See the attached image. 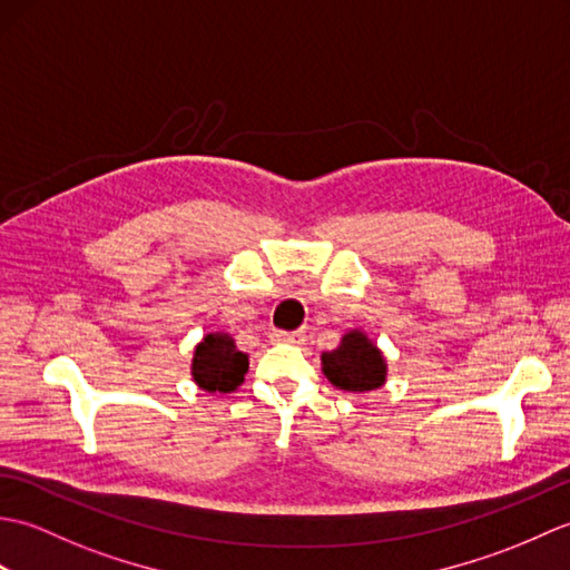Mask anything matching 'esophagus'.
I'll list each match as a JSON object with an SVG mask.
<instances>
[{
  "label": "esophagus",
  "mask_w": 570,
  "mask_h": 570,
  "mask_svg": "<svg viewBox=\"0 0 570 570\" xmlns=\"http://www.w3.org/2000/svg\"><path fill=\"white\" fill-rule=\"evenodd\" d=\"M269 337H272V343H296V341H301V335L298 331L296 333H288V331H272L269 333Z\"/></svg>",
  "instance_id": "esophagus-1"
}]
</instances>
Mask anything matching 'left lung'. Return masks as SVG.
I'll return each instance as SVG.
<instances>
[{"label":"left lung","mask_w":570,"mask_h":570,"mask_svg":"<svg viewBox=\"0 0 570 570\" xmlns=\"http://www.w3.org/2000/svg\"><path fill=\"white\" fill-rule=\"evenodd\" d=\"M321 360L325 377L345 392H372L382 386L386 377L382 353L360 331L343 335L341 345L331 353H323Z\"/></svg>","instance_id":"1"}]
</instances>
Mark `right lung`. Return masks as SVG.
Here are the masks:
<instances>
[{"mask_svg":"<svg viewBox=\"0 0 570 570\" xmlns=\"http://www.w3.org/2000/svg\"><path fill=\"white\" fill-rule=\"evenodd\" d=\"M249 370V357L239 353L233 337L227 333H208L196 347L193 357V380L200 390L208 392H233L245 382Z\"/></svg>","mask_w":570,"mask_h":570,"instance_id":"right-lung-1","label":"right lung"}]
</instances>
